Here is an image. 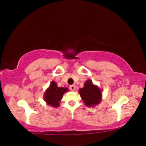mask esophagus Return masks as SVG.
Here are the masks:
<instances>
[{"instance_id":"1","label":"esophagus","mask_w":146,"mask_h":146,"mask_svg":"<svg viewBox=\"0 0 146 146\" xmlns=\"http://www.w3.org/2000/svg\"><path fill=\"white\" fill-rule=\"evenodd\" d=\"M70 89L72 91H74L76 89L75 85H70Z\"/></svg>"}]
</instances>
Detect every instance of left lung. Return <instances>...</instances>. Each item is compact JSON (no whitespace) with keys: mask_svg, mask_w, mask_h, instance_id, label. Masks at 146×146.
<instances>
[{"mask_svg":"<svg viewBox=\"0 0 146 146\" xmlns=\"http://www.w3.org/2000/svg\"><path fill=\"white\" fill-rule=\"evenodd\" d=\"M79 94L84 105L88 107H94L102 100V90L92 83V80H86L84 87L79 89Z\"/></svg>","mask_w":146,"mask_h":146,"instance_id":"8db88e82","label":"left lung"}]
</instances>
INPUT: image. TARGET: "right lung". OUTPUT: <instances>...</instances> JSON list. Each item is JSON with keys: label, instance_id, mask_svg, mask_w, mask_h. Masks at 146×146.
Listing matches in <instances>:
<instances>
[{"label": "right lung", "instance_id": "obj_1", "mask_svg": "<svg viewBox=\"0 0 146 146\" xmlns=\"http://www.w3.org/2000/svg\"><path fill=\"white\" fill-rule=\"evenodd\" d=\"M68 90V88L66 87H58L57 83L53 80L44 92L43 100L46 102L47 105L55 108L58 107L64 94Z\"/></svg>", "mask_w": 146, "mask_h": 146}]
</instances>
